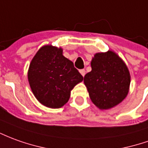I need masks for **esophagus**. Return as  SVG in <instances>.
Masks as SVG:
<instances>
[{
    "mask_svg": "<svg viewBox=\"0 0 148 148\" xmlns=\"http://www.w3.org/2000/svg\"><path fill=\"white\" fill-rule=\"evenodd\" d=\"M79 72H80V74H81L84 77L85 74H86V71H85V70H80V71H79Z\"/></svg>",
    "mask_w": 148,
    "mask_h": 148,
    "instance_id": "esophagus-1",
    "label": "esophagus"
}]
</instances>
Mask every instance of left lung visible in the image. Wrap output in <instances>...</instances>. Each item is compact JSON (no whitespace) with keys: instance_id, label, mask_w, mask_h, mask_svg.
Listing matches in <instances>:
<instances>
[{"instance_id":"left-lung-1","label":"left lung","mask_w":148,"mask_h":148,"mask_svg":"<svg viewBox=\"0 0 148 148\" xmlns=\"http://www.w3.org/2000/svg\"><path fill=\"white\" fill-rule=\"evenodd\" d=\"M91 71L85 75L89 96L100 110H108L122 103L127 95L131 75L127 65L116 53L108 50L92 58Z\"/></svg>"}]
</instances>
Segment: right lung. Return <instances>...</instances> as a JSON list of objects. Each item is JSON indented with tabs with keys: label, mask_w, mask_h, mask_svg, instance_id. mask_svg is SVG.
<instances>
[{
	"label": "right lung",
	"mask_w": 148,
	"mask_h": 148,
	"mask_svg": "<svg viewBox=\"0 0 148 148\" xmlns=\"http://www.w3.org/2000/svg\"><path fill=\"white\" fill-rule=\"evenodd\" d=\"M61 47H41L31 61L28 81L40 103L49 108H60L69 101L71 91L83 77L74 63L63 56Z\"/></svg>",
	"instance_id": "obj_1"
}]
</instances>
